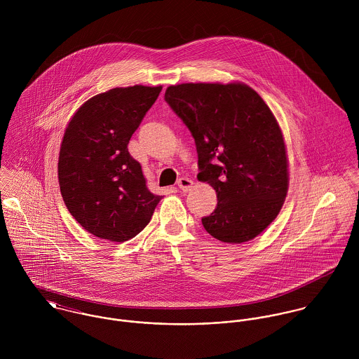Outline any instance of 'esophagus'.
Returning a JSON list of instances; mask_svg holds the SVG:
<instances>
[{"label": "esophagus", "instance_id": "obj_1", "mask_svg": "<svg viewBox=\"0 0 359 359\" xmlns=\"http://www.w3.org/2000/svg\"><path fill=\"white\" fill-rule=\"evenodd\" d=\"M177 184H178V188H180L181 191H184V192L191 191V188L194 187V181H192V180H189V178H187V177L180 178Z\"/></svg>", "mask_w": 359, "mask_h": 359}]
</instances>
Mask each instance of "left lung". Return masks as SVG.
<instances>
[{
	"mask_svg": "<svg viewBox=\"0 0 359 359\" xmlns=\"http://www.w3.org/2000/svg\"><path fill=\"white\" fill-rule=\"evenodd\" d=\"M191 130L199 157L198 180L217 194L202 218L224 243L258 236L279 214L289 189V160L269 106L245 83H182L164 94Z\"/></svg>",
	"mask_w": 359,
	"mask_h": 359,
	"instance_id": "left-lung-1",
	"label": "left lung"
}]
</instances>
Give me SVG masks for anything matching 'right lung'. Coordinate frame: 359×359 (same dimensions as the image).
Segmentation results:
<instances>
[{
    "mask_svg": "<svg viewBox=\"0 0 359 359\" xmlns=\"http://www.w3.org/2000/svg\"><path fill=\"white\" fill-rule=\"evenodd\" d=\"M161 86L116 87L83 103L66 126L57 160L63 202L91 235L110 242L137 236L163 196L148 191L128 142Z\"/></svg>",
    "mask_w": 359,
    "mask_h": 359,
    "instance_id": "obj_1",
    "label": "right lung"
}]
</instances>
